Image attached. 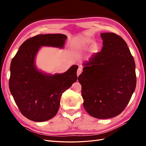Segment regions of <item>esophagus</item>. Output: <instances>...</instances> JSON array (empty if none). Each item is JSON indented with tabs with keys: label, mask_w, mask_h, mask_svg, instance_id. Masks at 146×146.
I'll return each instance as SVG.
<instances>
[{
	"label": "esophagus",
	"mask_w": 146,
	"mask_h": 146,
	"mask_svg": "<svg viewBox=\"0 0 146 146\" xmlns=\"http://www.w3.org/2000/svg\"><path fill=\"white\" fill-rule=\"evenodd\" d=\"M82 67H80H80H79L77 69V76H78L79 75H80L82 73Z\"/></svg>",
	"instance_id": "34e87169"
}]
</instances>
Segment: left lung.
Returning a JSON list of instances; mask_svg holds the SVG:
<instances>
[{"mask_svg":"<svg viewBox=\"0 0 146 146\" xmlns=\"http://www.w3.org/2000/svg\"><path fill=\"white\" fill-rule=\"evenodd\" d=\"M103 47L83 63L78 77L83 107L91 116L108 119L121 114L136 84L135 63L127 43L114 33H102Z\"/></svg>","mask_w":146,"mask_h":146,"instance_id":"8db88e82","label":"left lung"}]
</instances>
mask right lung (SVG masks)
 <instances>
[{
    "label": "right lung",
    "mask_w": 146,
    "mask_h": 146,
    "mask_svg": "<svg viewBox=\"0 0 146 146\" xmlns=\"http://www.w3.org/2000/svg\"><path fill=\"white\" fill-rule=\"evenodd\" d=\"M67 36L63 34L38 35L27 39L12 59L9 88L21 113L31 121L44 122L58 112L61 95L77 80V65L63 74L39 70L35 58L41 47L63 48Z\"/></svg>",
    "instance_id": "add662e5"
}]
</instances>
